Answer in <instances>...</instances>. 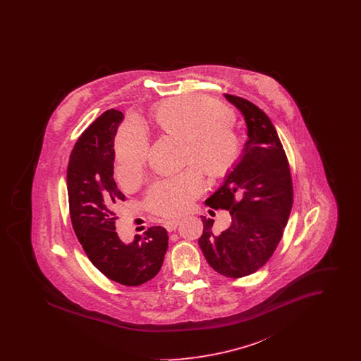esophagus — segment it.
<instances>
[{"mask_svg":"<svg viewBox=\"0 0 361 361\" xmlns=\"http://www.w3.org/2000/svg\"><path fill=\"white\" fill-rule=\"evenodd\" d=\"M180 224V221H176V219H173V221H166L164 226H165V228L168 230V231H174L176 228H177V226Z\"/></svg>","mask_w":361,"mask_h":361,"instance_id":"obj_1","label":"esophagus"}]
</instances>
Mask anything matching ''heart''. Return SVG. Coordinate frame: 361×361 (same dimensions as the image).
<instances>
[{
  "mask_svg": "<svg viewBox=\"0 0 361 361\" xmlns=\"http://www.w3.org/2000/svg\"><path fill=\"white\" fill-rule=\"evenodd\" d=\"M157 127L166 135L184 140L183 161L195 165L209 180L233 172L242 154V142L234 128L233 112L203 94H184L155 108ZM118 173L123 183H135L145 169L149 137L139 124H126L116 139ZM189 166L177 176L155 183L145 206L157 216L173 218L188 209L202 193V174Z\"/></svg>",
  "mask_w": 361,
  "mask_h": 361,
  "instance_id": "obj_1",
  "label": "heart"
}]
</instances>
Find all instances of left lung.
<instances>
[{
  "label": "left lung",
  "mask_w": 361,
  "mask_h": 361,
  "mask_svg": "<svg viewBox=\"0 0 361 361\" xmlns=\"http://www.w3.org/2000/svg\"><path fill=\"white\" fill-rule=\"evenodd\" d=\"M224 97L243 115L247 140L237 166L206 200L214 209H227L231 224L214 234V221L204 216L199 245L214 271L238 279L255 274L272 257L290 218L293 188L290 164L271 119L242 97Z\"/></svg>",
  "instance_id": "left-lung-1"
}]
</instances>
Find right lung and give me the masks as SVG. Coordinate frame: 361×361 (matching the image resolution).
Instances as JSON below:
<instances>
[{
	"mask_svg": "<svg viewBox=\"0 0 361 361\" xmlns=\"http://www.w3.org/2000/svg\"><path fill=\"white\" fill-rule=\"evenodd\" d=\"M123 119L108 109L75 142L68 165L70 219L92 264L112 281L137 287L159 272L168 233L154 226L131 243L118 237L115 209L126 196L114 180V140Z\"/></svg>",
	"mask_w": 361,
	"mask_h": 361,
	"instance_id": "obj_1",
	"label": "right lung"
}]
</instances>
